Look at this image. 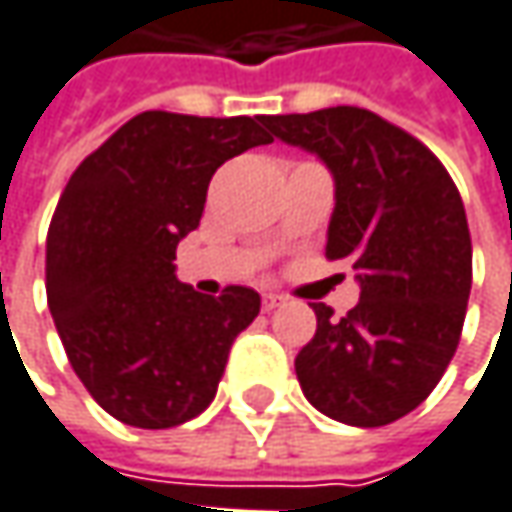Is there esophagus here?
<instances>
[{"mask_svg": "<svg viewBox=\"0 0 512 512\" xmlns=\"http://www.w3.org/2000/svg\"><path fill=\"white\" fill-rule=\"evenodd\" d=\"M281 302H284V296H278V293H263V310H275Z\"/></svg>", "mask_w": 512, "mask_h": 512, "instance_id": "esophagus-1", "label": "esophagus"}]
</instances>
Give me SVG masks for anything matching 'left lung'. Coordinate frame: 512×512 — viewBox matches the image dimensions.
I'll use <instances>...</instances> for the list:
<instances>
[{
    "label": "left lung",
    "mask_w": 512,
    "mask_h": 512,
    "mask_svg": "<svg viewBox=\"0 0 512 512\" xmlns=\"http://www.w3.org/2000/svg\"><path fill=\"white\" fill-rule=\"evenodd\" d=\"M266 125L334 172L325 257L349 260L360 281V302L343 319L313 304L316 334L296 357L302 393L337 422L390 425L434 393L463 334L472 290L463 199L425 143L366 108Z\"/></svg>",
    "instance_id": "left-lung-1"
}]
</instances>
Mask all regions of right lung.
<instances>
[{
  "mask_svg": "<svg viewBox=\"0 0 512 512\" xmlns=\"http://www.w3.org/2000/svg\"><path fill=\"white\" fill-rule=\"evenodd\" d=\"M263 143V117L143 111L70 175L46 237V299L75 375L119 422L158 431L199 416L260 313L252 287L202 296L172 260L213 172Z\"/></svg>",
  "mask_w": 512,
  "mask_h": 512,
  "instance_id": "right-lung-1",
  "label": "right lung"
}]
</instances>
